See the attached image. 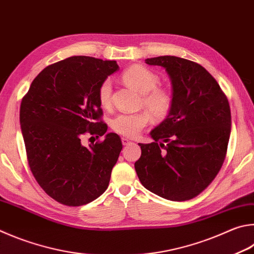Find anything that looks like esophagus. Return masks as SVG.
<instances>
[{
  "instance_id": "esophagus-1",
  "label": "esophagus",
  "mask_w": 254,
  "mask_h": 254,
  "mask_svg": "<svg viewBox=\"0 0 254 254\" xmlns=\"http://www.w3.org/2000/svg\"><path fill=\"white\" fill-rule=\"evenodd\" d=\"M130 143H131V141L127 139V137H122V144L123 145H127V144H130Z\"/></svg>"
}]
</instances>
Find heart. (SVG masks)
I'll return each instance as SVG.
<instances>
[{
  "label": "heart",
  "mask_w": 254,
  "mask_h": 254,
  "mask_svg": "<svg viewBox=\"0 0 254 254\" xmlns=\"http://www.w3.org/2000/svg\"><path fill=\"white\" fill-rule=\"evenodd\" d=\"M122 80L127 86L142 94L143 107L153 118L163 120L171 112L173 107L171 93L156 87L160 81L159 76L149 68L142 65H132L122 73ZM111 94L112 83L108 79L99 87V101L103 107H108L111 103ZM149 114L142 111L134 114H120L113 119L112 128L123 136L135 137L151 121Z\"/></svg>",
  "instance_id": "heart-1"
}]
</instances>
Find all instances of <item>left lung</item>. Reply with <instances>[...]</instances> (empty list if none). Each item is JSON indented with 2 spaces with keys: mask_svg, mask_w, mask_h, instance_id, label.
Wrapping results in <instances>:
<instances>
[{
  "mask_svg": "<svg viewBox=\"0 0 254 254\" xmlns=\"http://www.w3.org/2000/svg\"><path fill=\"white\" fill-rule=\"evenodd\" d=\"M165 68L171 81V112L139 143L134 163L142 186L171 201H186L204 190L224 162L231 133V111L215 79L200 64L164 55L146 59Z\"/></svg>",
  "mask_w": 254,
  "mask_h": 254,
  "instance_id": "left-lung-1",
  "label": "left lung"
}]
</instances>
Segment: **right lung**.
Returning a JSON list of instances; mask_svg holds the SVG:
<instances>
[{"label":"right lung","mask_w":254,"mask_h":254,"mask_svg":"<svg viewBox=\"0 0 254 254\" xmlns=\"http://www.w3.org/2000/svg\"><path fill=\"white\" fill-rule=\"evenodd\" d=\"M118 68L117 61L67 58L40 72L22 100L20 124L31 171L60 203H90L109 187L122 142L98 122L99 87ZM86 130L105 140L84 147L80 136Z\"/></svg>","instance_id":"right-lung-1"}]
</instances>
